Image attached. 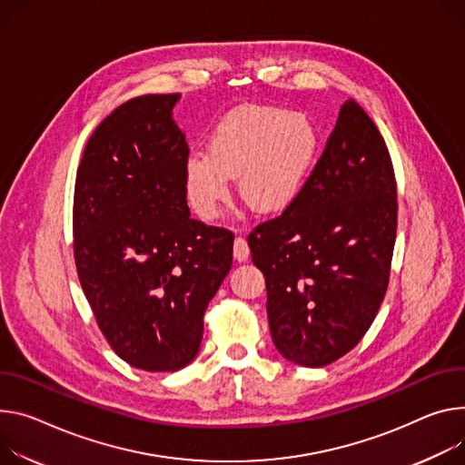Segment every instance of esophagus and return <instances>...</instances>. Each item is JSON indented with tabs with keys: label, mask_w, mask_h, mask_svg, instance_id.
I'll return each mask as SVG.
<instances>
[{
	"label": "esophagus",
	"mask_w": 465,
	"mask_h": 465,
	"mask_svg": "<svg viewBox=\"0 0 465 465\" xmlns=\"http://www.w3.org/2000/svg\"><path fill=\"white\" fill-rule=\"evenodd\" d=\"M233 258L237 262H246L250 258V246H248L246 239L235 237V241H233Z\"/></svg>",
	"instance_id": "esophagus-1"
}]
</instances>
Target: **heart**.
<instances>
[{"label":"heart","instance_id":"heart-1","mask_svg":"<svg viewBox=\"0 0 465 465\" xmlns=\"http://www.w3.org/2000/svg\"><path fill=\"white\" fill-rule=\"evenodd\" d=\"M319 134L302 113L246 104L215 125L205 152L185 161V191L194 213L213 221L237 178L239 196L258 213H280L302 193Z\"/></svg>","mask_w":465,"mask_h":465}]
</instances>
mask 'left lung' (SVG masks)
<instances>
[{"label":"left lung","mask_w":465,"mask_h":465,"mask_svg":"<svg viewBox=\"0 0 465 465\" xmlns=\"http://www.w3.org/2000/svg\"><path fill=\"white\" fill-rule=\"evenodd\" d=\"M397 237V182L384 137L354 102L335 128L302 193L248 235L263 272L278 352L324 367L352 351L390 283Z\"/></svg>","instance_id":"8db88e82"}]
</instances>
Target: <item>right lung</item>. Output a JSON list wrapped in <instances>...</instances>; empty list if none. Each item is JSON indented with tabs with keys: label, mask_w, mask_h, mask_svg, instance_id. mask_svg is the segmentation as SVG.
<instances>
[{
	"label": "right lung",
	"mask_w": 465,
	"mask_h": 465,
	"mask_svg": "<svg viewBox=\"0 0 465 465\" xmlns=\"http://www.w3.org/2000/svg\"><path fill=\"white\" fill-rule=\"evenodd\" d=\"M180 94L116 107L91 135L74 191V258L111 349L137 369L198 354L203 313L232 269L233 233L191 219Z\"/></svg>",
	"instance_id": "obj_1"
}]
</instances>
